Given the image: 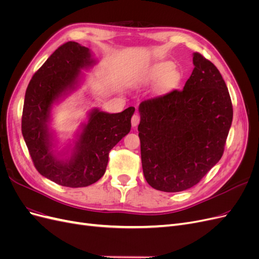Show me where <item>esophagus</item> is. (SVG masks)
<instances>
[{
	"instance_id": "obj_1",
	"label": "esophagus",
	"mask_w": 259,
	"mask_h": 259,
	"mask_svg": "<svg viewBox=\"0 0 259 259\" xmlns=\"http://www.w3.org/2000/svg\"><path fill=\"white\" fill-rule=\"evenodd\" d=\"M139 121H140V117H139V115L137 113L133 115V117H132V126L133 127H137V125L139 124Z\"/></svg>"
}]
</instances>
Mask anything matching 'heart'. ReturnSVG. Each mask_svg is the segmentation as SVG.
I'll use <instances>...</instances> for the list:
<instances>
[{"instance_id": "obj_1", "label": "heart", "mask_w": 259, "mask_h": 259, "mask_svg": "<svg viewBox=\"0 0 259 259\" xmlns=\"http://www.w3.org/2000/svg\"><path fill=\"white\" fill-rule=\"evenodd\" d=\"M160 79H162V89L168 90L174 88L180 80V74L177 70H175L174 64H171V62L168 61L156 64L148 70L145 76V80L147 81H158Z\"/></svg>"}]
</instances>
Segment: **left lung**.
<instances>
[{
  "mask_svg": "<svg viewBox=\"0 0 259 259\" xmlns=\"http://www.w3.org/2000/svg\"><path fill=\"white\" fill-rule=\"evenodd\" d=\"M183 91L139 105L140 153L147 183L179 192L197 185L222 159L232 123V104L218 69L193 53Z\"/></svg>",
  "mask_w": 259,
  "mask_h": 259,
  "instance_id": "obj_1",
  "label": "left lung"
}]
</instances>
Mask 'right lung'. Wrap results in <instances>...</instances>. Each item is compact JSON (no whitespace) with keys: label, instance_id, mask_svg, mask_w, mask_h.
<instances>
[{"label":"right lung","instance_id":"right-lung-1","mask_svg":"<svg viewBox=\"0 0 259 259\" xmlns=\"http://www.w3.org/2000/svg\"><path fill=\"white\" fill-rule=\"evenodd\" d=\"M96 64L90 49L67 42L55 51L31 79L25 95L21 132L35 168L60 186L80 188L104 176L111 149L131 131L135 108L108 113L95 108L81 125L72 144L56 150L50 128L52 109L77 89L82 70Z\"/></svg>","mask_w":259,"mask_h":259}]
</instances>
